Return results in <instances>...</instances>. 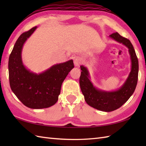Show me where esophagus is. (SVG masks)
I'll list each match as a JSON object with an SVG mask.
<instances>
[{
  "mask_svg": "<svg viewBox=\"0 0 146 146\" xmlns=\"http://www.w3.org/2000/svg\"><path fill=\"white\" fill-rule=\"evenodd\" d=\"M82 62V60L80 57L76 56L75 58V59H74V64H75L76 66H78L79 65L81 64Z\"/></svg>",
  "mask_w": 146,
  "mask_h": 146,
  "instance_id": "34e87169",
  "label": "esophagus"
}]
</instances>
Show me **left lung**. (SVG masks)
I'll use <instances>...</instances> for the list:
<instances>
[{"mask_svg":"<svg viewBox=\"0 0 146 146\" xmlns=\"http://www.w3.org/2000/svg\"><path fill=\"white\" fill-rule=\"evenodd\" d=\"M109 38L129 49L131 70L123 84L113 91H105L98 89L90 81L89 71L87 68L83 65L80 66L82 72L80 77V88L86 104L96 109L106 112L118 109L131 97L137 86L139 72L138 59L131 41L121 36L118 33L111 34Z\"/></svg>","mask_w":146,"mask_h":146,"instance_id":"8db88e82","label":"left lung"}]
</instances>
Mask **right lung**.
Listing matches in <instances>:
<instances>
[{"instance_id": "1", "label": "right lung", "mask_w": 146, "mask_h": 146, "mask_svg": "<svg viewBox=\"0 0 146 146\" xmlns=\"http://www.w3.org/2000/svg\"><path fill=\"white\" fill-rule=\"evenodd\" d=\"M37 29L22 34L15 42L9 59V83L12 91L22 103L33 109L50 107L58 100L62 83L74 68L73 61L52 65L41 73L29 70L22 60L24 43Z\"/></svg>"}]
</instances>
